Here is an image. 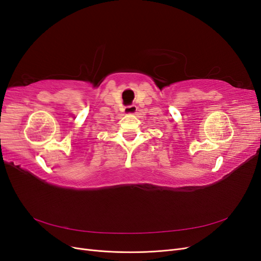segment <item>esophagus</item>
I'll use <instances>...</instances> for the list:
<instances>
[{
  "mask_svg": "<svg viewBox=\"0 0 261 261\" xmlns=\"http://www.w3.org/2000/svg\"><path fill=\"white\" fill-rule=\"evenodd\" d=\"M136 111H137V107L135 105L127 106V107H125V109H124V112L126 114H134V113H136Z\"/></svg>",
  "mask_w": 261,
  "mask_h": 261,
  "instance_id": "obj_1",
  "label": "esophagus"
}]
</instances>
